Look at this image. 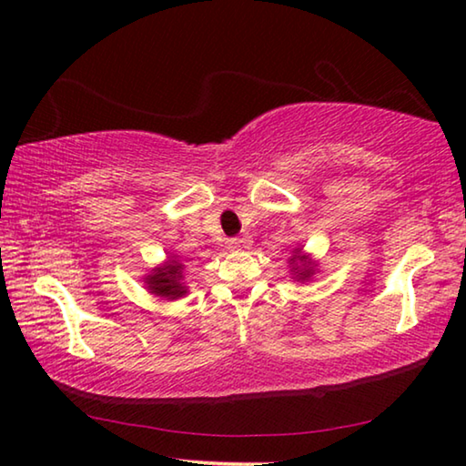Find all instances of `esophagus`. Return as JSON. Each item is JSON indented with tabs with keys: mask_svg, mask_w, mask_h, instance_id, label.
Listing matches in <instances>:
<instances>
[{
	"mask_svg": "<svg viewBox=\"0 0 466 466\" xmlns=\"http://www.w3.org/2000/svg\"><path fill=\"white\" fill-rule=\"evenodd\" d=\"M226 247L230 250H240L242 248V240L240 238H228L226 240Z\"/></svg>",
	"mask_w": 466,
	"mask_h": 466,
	"instance_id": "1",
	"label": "esophagus"
}]
</instances>
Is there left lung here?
I'll use <instances>...</instances> for the list:
<instances>
[{
	"instance_id": "left-lung-1",
	"label": "left lung",
	"mask_w": 466,
	"mask_h": 466,
	"mask_svg": "<svg viewBox=\"0 0 466 466\" xmlns=\"http://www.w3.org/2000/svg\"><path fill=\"white\" fill-rule=\"evenodd\" d=\"M289 265H291V271H294V273H291V275H294V279L304 281V279L312 278V273H314L312 258L309 255H302L299 248H296V255L289 258Z\"/></svg>"
}]
</instances>
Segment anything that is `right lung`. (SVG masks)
<instances>
[{"label": "right lung", "mask_w": 466, "mask_h": 466, "mask_svg": "<svg viewBox=\"0 0 466 466\" xmlns=\"http://www.w3.org/2000/svg\"><path fill=\"white\" fill-rule=\"evenodd\" d=\"M183 263H178L177 258H168L162 267H156L152 273L146 275L144 281L149 289V294L160 296V298H183L187 294V288L183 286Z\"/></svg>", "instance_id": "1"}]
</instances>
